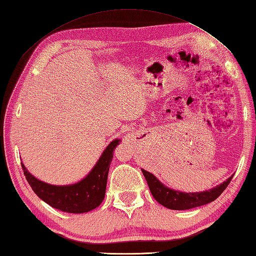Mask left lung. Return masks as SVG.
Instances as JSON below:
<instances>
[{
    "instance_id": "obj_1",
    "label": "left lung",
    "mask_w": 256,
    "mask_h": 256,
    "mask_svg": "<svg viewBox=\"0 0 256 256\" xmlns=\"http://www.w3.org/2000/svg\"><path fill=\"white\" fill-rule=\"evenodd\" d=\"M141 170L146 177L150 191H151L155 200L163 205V206L176 210H190L215 201L224 192V190L227 188L230 180L234 177V175H232L226 182H224L222 184L210 190H205L202 192H182L168 188L163 182H160L153 174L146 172L143 168Z\"/></svg>"
}]
</instances>
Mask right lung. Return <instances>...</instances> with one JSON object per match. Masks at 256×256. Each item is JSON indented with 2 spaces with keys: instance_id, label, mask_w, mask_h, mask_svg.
Masks as SVG:
<instances>
[{
  "instance_id": "right-lung-1",
  "label": "right lung",
  "mask_w": 256,
  "mask_h": 256,
  "mask_svg": "<svg viewBox=\"0 0 256 256\" xmlns=\"http://www.w3.org/2000/svg\"><path fill=\"white\" fill-rule=\"evenodd\" d=\"M120 142V139L112 141L88 175L72 184L55 186L46 184L31 175L22 162V167L31 189L50 206L66 213H86L96 208L104 200L113 152Z\"/></svg>"
}]
</instances>
